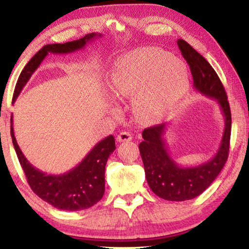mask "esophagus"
I'll use <instances>...</instances> for the list:
<instances>
[{"label": "esophagus", "instance_id": "esophagus-1", "mask_svg": "<svg viewBox=\"0 0 249 249\" xmlns=\"http://www.w3.org/2000/svg\"><path fill=\"white\" fill-rule=\"evenodd\" d=\"M117 139H118V142H130L131 139H132V136H131L130 132L122 131V132H120V134L118 135Z\"/></svg>", "mask_w": 249, "mask_h": 249}]
</instances>
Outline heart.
<instances>
[{"instance_id":"1","label":"heart","mask_w":249,"mask_h":249,"mask_svg":"<svg viewBox=\"0 0 249 249\" xmlns=\"http://www.w3.org/2000/svg\"><path fill=\"white\" fill-rule=\"evenodd\" d=\"M108 86L118 100L136 95V111L152 120L179 102L188 90L189 79L180 60L159 50L141 49L115 63Z\"/></svg>"}]
</instances>
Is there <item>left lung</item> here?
Wrapping results in <instances>:
<instances>
[{"label":"left lung","mask_w":249,"mask_h":249,"mask_svg":"<svg viewBox=\"0 0 249 249\" xmlns=\"http://www.w3.org/2000/svg\"><path fill=\"white\" fill-rule=\"evenodd\" d=\"M177 44L192 71L195 89L216 100L224 117V131L216 154L210 161L190 168L177 164L168 153L166 142L162 138L166 124H156L142 131L144 141L139 144V152L149 188L163 199L182 202L199 196L226 164L229 155L231 112L226 90L212 66L186 40L178 39Z\"/></svg>","instance_id":"left-lung-1"}]
</instances>
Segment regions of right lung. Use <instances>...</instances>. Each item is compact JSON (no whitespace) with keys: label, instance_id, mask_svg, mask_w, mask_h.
<instances>
[{"label":"right lung","instance_id":"1","mask_svg":"<svg viewBox=\"0 0 249 249\" xmlns=\"http://www.w3.org/2000/svg\"><path fill=\"white\" fill-rule=\"evenodd\" d=\"M101 34H88L83 38L64 44H49L43 46L26 64L17 81L12 104L18 97L20 91L28 83L29 78L39 67L42 61L49 53L66 54L84 49L85 45ZM12 124V117H11ZM11 137L17 156L25 172L27 182L37 196L40 197L55 209L63 211H80L88 209L100 202L105 190V164L108 156L115 149L114 137L112 135L97 142L85 159L69 172L63 175H46L28 162L22 154L16 141L11 124Z\"/></svg>","mask_w":249,"mask_h":249}]
</instances>
